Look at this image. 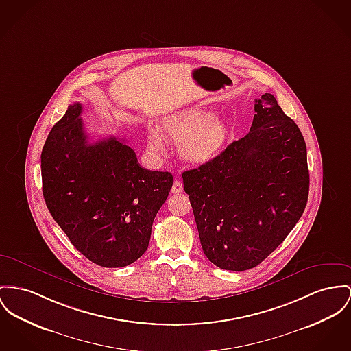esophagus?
I'll return each mask as SVG.
<instances>
[{"label":"esophagus","instance_id":"esophagus-1","mask_svg":"<svg viewBox=\"0 0 351 351\" xmlns=\"http://www.w3.org/2000/svg\"><path fill=\"white\" fill-rule=\"evenodd\" d=\"M184 190V186H182V184L180 182V181H174V184H173V187H171V193L173 194H178V193H181Z\"/></svg>","mask_w":351,"mask_h":351}]
</instances>
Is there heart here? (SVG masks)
I'll use <instances>...</instances> for the list:
<instances>
[{
    "label": "heart",
    "mask_w": 351,
    "mask_h": 351,
    "mask_svg": "<svg viewBox=\"0 0 351 351\" xmlns=\"http://www.w3.org/2000/svg\"><path fill=\"white\" fill-rule=\"evenodd\" d=\"M162 133L174 143H180V156L194 165L215 160L229 141L228 125L202 108L185 109L164 118ZM147 143L153 152L158 153L164 149L162 138L156 130L149 132Z\"/></svg>",
    "instance_id": "obj_1"
}]
</instances>
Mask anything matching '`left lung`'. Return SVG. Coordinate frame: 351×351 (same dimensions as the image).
<instances>
[{
    "mask_svg": "<svg viewBox=\"0 0 351 351\" xmlns=\"http://www.w3.org/2000/svg\"><path fill=\"white\" fill-rule=\"evenodd\" d=\"M250 132L215 160L184 171L202 250L223 270L253 269L293 230L308 197L304 136L273 94L254 105Z\"/></svg>",
    "mask_w": 351,
    "mask_h": 351,
    "instance_id": "obj_1",
    "label": "left lung"
}]
</instances>
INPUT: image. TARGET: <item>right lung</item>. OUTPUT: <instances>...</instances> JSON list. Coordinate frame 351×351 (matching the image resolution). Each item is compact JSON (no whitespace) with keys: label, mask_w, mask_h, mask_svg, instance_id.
<instances>
[{"label":"right lung","mask_w":351,"mask_h":351,"mask_svg":"<svg viewBox=\"0 0 351 351\" xmlns=\"http://www.w3.org/2000/svg\"><path fill=\"white\" fill-rule=\"evenodd\" d=\"M81 113L82 105L74 102L47 136L44 199L82 256L102 267H123L146 252L173 176L143 169L123 140L89 142Z\"/></svg>","instance_id":"right-lung-1"}]
</instances>
